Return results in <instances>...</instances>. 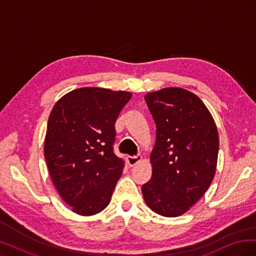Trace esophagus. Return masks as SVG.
I'll return each instance as SVG.
<instances>
[{"instance_id": "esophagus-1", "label": "esophagus", "mask_w": 256, "mask_h": 256, "mask_svg": "<svg viewBox=\"0 0 256 256\" xmlns=\"http://www.w3.org/2000/svg\"><path fill=\"white\" fill-rule=\"evenodd\" d=\"M142 159L141 154H136V156H128L127 157V161H128V164L130 166H136L138 161Z\"/></svg>"}]
</instances>
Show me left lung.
<instances>
[{
    "label": "left lung",
    "mask_w": 256,
    "mask_h": 256,
    "mask_svg": "<svg viewBox=\"0 0 256 256\" xmlns=\"http://www.w3.org/2000/svg\"><path fill=\"white\" fill-rule=\"evenodd\" d=\"M144 98L156 124V143L150 154L152 174L142 186L143 196L154 212L180 216L214 180L218 130L202 100L191 92L168 88Z\"/></svg>",
    "instance_id": "8db88e82"
}]
</instances>
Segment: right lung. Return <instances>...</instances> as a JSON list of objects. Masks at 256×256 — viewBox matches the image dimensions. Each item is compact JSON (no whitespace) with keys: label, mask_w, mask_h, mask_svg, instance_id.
<instances>
[{"label":"right lung","mask_w":256,"mask_h":256,"mask_svg":"<svg viewBox=\"0 0 256 256\" xmlns=\"http://www.w3.org/2000/svg\"><path fill=\"white\" fill-rule=\"evenodd\" d=\"M129 92L83 88L62 97L49 116L44 158L52 182L82 216L109 205L125 161L114 154L115 122Z\"/></svg>","instance_id":"add662e5"}]
</instances>
